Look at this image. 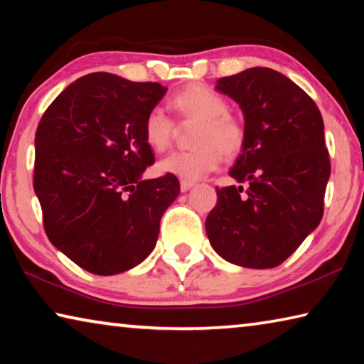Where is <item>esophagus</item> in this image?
I'll use <instances>...</instances> for the list:
<instances>
[{
    "instance_id": "1",
    "label": "esophagus",
    "mask_w": 364,
    "mask_h": 364,
    "mask_svg": "<svg viewBox=\"0 0 364 364\" xmlns=\"http://www.w3.org/2000/svg\"><path fill=\"white\" fill-rule=\"evenodd\" d=\"M194 181H188V180H181L180 183V188H181V193H186V191H189L191 188L194 186Z\"/></svg>"
}]
</instances>
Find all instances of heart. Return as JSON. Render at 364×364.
Instances as JSON below:
<instances>
[{"mask_svg": "<svg viewBox=\"0 0 364 364\" xmlns=\"http://www.w3.org/2000/svg\"><path fill=\"white\" fill-rule=\"evenodd\" d=\"M170 106L183 120L199 122L193 139L197 147L164 157L157 164L159 173L194 181L217 170L223 154L234 157L242 151L245 144L244 123L228 112V101L210 86L191 85L171 97ZM143 132L147 146L164 152L173 139L175 123L164 109L154 107L146 115Z\"/></svg>", "mask_w": 364, "mask_h": 364, "instance_id": "b5f03b06", "label": "heart"}]
</instances>
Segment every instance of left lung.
Instances as JSON below:
<instances>
[{"instance_id": "8db88e82", "label": "left lung", "mask_w": 364, "mask_h": 364, "mask_svg": "<svg viewBox=\"0 0 364 364\" xmlns=\"http://www.w3.org/2000/svg\"><path fill=\"white\" fill-rule=\"evenodd\" d=\"M217 90L242 109L245 144L230 175L247 188H217L208 241L230 263L274 268L323 218L331 175L323 117L300 86L268 67L220 78Z\"/></svg>"}]
</instances>
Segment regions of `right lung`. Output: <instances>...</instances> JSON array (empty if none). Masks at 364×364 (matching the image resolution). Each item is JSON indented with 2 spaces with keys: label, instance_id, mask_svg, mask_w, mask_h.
I'll use <instances>...</instances> for the list:
<instances>
[{
  "label": "right lung",
  "instance_id": "right-lung-1",
  "mask_svg": "<svg viewBox=\"0 0 364 364\" xmlns=\"http://www.w3.org/2000/svg\"><path fill=\"white\" fill-rule=\"evenodd\" d=\"M167 88L95 72L67 86L35 133L33 189L54 247L93 274L136 267L156 247L160 218L180 194L154 164L144 119Z\"/></svg>",
  "mask_w": 364,
  "mask_h": 364
}]
</instances>
